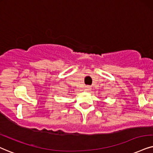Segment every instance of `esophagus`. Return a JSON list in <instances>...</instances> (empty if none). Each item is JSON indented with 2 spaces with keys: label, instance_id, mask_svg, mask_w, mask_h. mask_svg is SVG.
Returning a JSON list of instances; mask_svg holds the SVG:
<instances>
[{
  "label": "esophagus",
  "instance_id": "obj_1",
  "mask_svg": "<svg viewBox=\"0 0 153 153\" xmlns=\"http://www.w3.org/2000/svg\"><path fill=\"white\" fill-rule=\"evenodd\" d=\"M91 87L90 86H85V90L86 91H90L91 90Z\"/></svg>",
  "mask_w": 153,
  "mask_h": 153
}]
</instances>
